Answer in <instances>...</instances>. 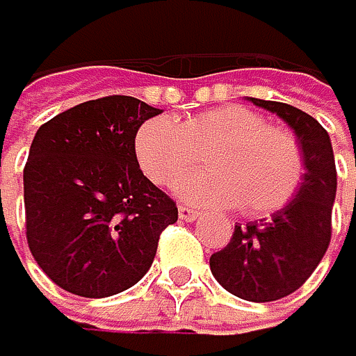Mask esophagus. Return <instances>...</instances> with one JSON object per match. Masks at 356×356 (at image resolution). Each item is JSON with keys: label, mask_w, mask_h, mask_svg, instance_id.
I'll list each match as a JSON object with an SVG mask.
<instances>
[{"label": "esophagus", "mask_w": 356, "mask_h": 356, "mask_svg": "<svg viewBox=\"0 0 356 356\" xmlns=\"http://www.w3.org/2000/svg\"><path fill=\"white\" fill-rule=\"evenodd\" d=\"M178 216H180V220H185V222H193L198 218V211L196 209H191V207H185L182 205L180 209H178Z\"/></svg>", "instance_id": "34e87169"}]
</instances>
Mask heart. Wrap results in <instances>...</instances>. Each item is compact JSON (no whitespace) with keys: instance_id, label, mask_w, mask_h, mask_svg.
I'll list each match as a JSON object with an SVG mask.
<instances>
[{"instance_id":"obj_1","label":"heart","mask_w":356,"mask_h":356,"mask_svg":"<svg viewBox=\"0 0 356 356\" xmlns=\"http://www.w3.org/2000/svg\"><path fill=\"white\" fill-rule=\"evenodd\" d=\"M207 151V171L178 182V196L193 205L245 213H270L285 207L303 182V151L285 129L270 127L261 113L225 104L189 115L182 124L151 118L140 124L134 154L145 176L169 187Z\"/></svg>"}]
</instances>
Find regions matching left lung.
<instances>
[{"mask_svg": "<svg viewBox=\"0 0 356 356\" xmlns=\"http://www.w3.org/2000/svg\"><path fill=\"white\" fill-rule=\"evenodd\" d=\"M294 131L305 174L296 196L272 218L236 225L227 248L211 254L209 268L229 294L268 303L283 299L310 279L330 245L337 167L327 131L301 108L250 97Z\"/></svg>", "mask_w": 356, "mask_h": 356, "instance_id": "left-lung-1", "label": "left lung"}]
</instances>
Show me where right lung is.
Returning <instances> with one entry per match:
<instances>
[{
  "label": "right lung",
  "instance_id": "obj_1",
  "mask_svg": "<svg viewBox=\"0 0 356 356\" xmlns=\"http://www.w3.org/2000/svg\"><path fill=\"white\" fill-rule=\"evenodd\" d=\"M163 113L129 95L82 102L38 129L24 167L26 238L62 290L104 299L149 272L178 207L134 154L140 124Z\"/></svg>",
  "mask_w": 356,
  "mask_h": 356
}]
</instances>
